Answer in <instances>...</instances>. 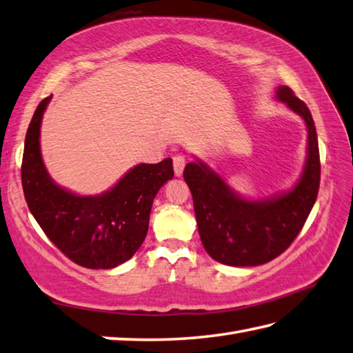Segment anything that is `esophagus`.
<instances>
[{
	"label": "esophagus",
	"mask_w": 353,
	"mask_h": 353,
	"mask_svg": "<svg viewBox=\"0 0 353 353\" xmlns=\"http://www.w3.org/2000/svg\"><path fill=\"white\" fill-rule=\"evenodd\" d=\"M172 167H174V174L177 177H181L185 168V157L182 154H176L172 157Z\"/></svg>",
	"instance_id": "esophagus-1"
}]
</instances>
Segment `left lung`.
<instances>
[{
	"label": "left lung",
	"instance_id": "1",
	"mask_svg": "<svg viewBox=\"0 0 353 353\" xmlns=\"http://www.w3.org/2000/svg\"><path fill=\"white\" fill-rule=\"evenodd\" d=\"M277 99L300 114L307 127V159L300 181L285 194L263 200L237 196L203 162L186 163L200 240L214 260L230 266H259L279 257L299 236L320 188V151L315 123L306 103L286 85Z\"/></svg>",
	"mask_w": 353,
	"mask_h": 353
}]
</instances>
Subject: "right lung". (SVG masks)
<instances>
[{"label": "right lung", "instance_id": "right-lung-1", "mask_svg": "<svg viewBox=\"0 0 353 353\" xmlns=\"http://www.w3.org/2000/svg\"><path fill=\"white\" fill-rule=\"evenodd\" d=\"M50 99L39 102L26 134L21 165L26 202L46 236L76 265L119 266L145 240L157 191L174 176L172 161L136 165L99 196H76L61 188L48 176L39 148L41 121Z\"/></svg>", "mask_w": 353, "mask_h": 353}]
</instances>
